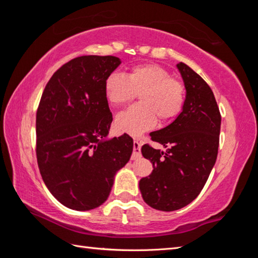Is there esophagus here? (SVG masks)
I'll return each instance as SVG.
<instances>
[{
    "label": "esophagus",
    "mask_w": 258,
    "mask_h": 258,
    "mask_svg": "<svg viewBox=\"0 0 258 258\" xmlns=\"http://www.w3.org/2000/svg\"><path fill=\"white\" fill-rule=\"evenodd\" d=\"M139 158H141V150H140V143L137 141V140H134V142H133V152H132V157H131V159L137 160Z\"/></svg>",
    "instance_id": "obj_1"
}]
</instances>
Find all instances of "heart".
I'll return each instance as SVG.
<instances>
[{
  "instance_id": "obj_1",
  "label": "heart",
  "mask_w": 258,
  "mask_h": 258,
  "mask_svg": "<svg viewBox=\"0 0 258 258\" xmlns=\"http://www.w3.org/2000/svg\"><path fill=\"white\" fill-rule=\"evenodd\" d=\"M141 103L117 117L116 126L139 135L154 127L157 119L169 121L180 115L185 104V85L157 63H143L130 69L127 77L112 73L104 81V95L112 107L119 108L138 97Z\"/></svg>"
}]
</instances>
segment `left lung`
<instances>
[{"label": "left lung", "instance_id": "1", "mask_svg": "<svg viewBox=\"0 0 258 258\" xmlns=\"http://www.w3.org/2000/svg\"><path fill=\"white\" fill-rule=\"evenodd\" d=\"M186 97L177 118L152 132L151 140L166 148L142 147V155L154 165L140 181L142 198L150 207L172 212L190 204L206 184L215 164L220 143L221 113L211 87L187 64L177 63Z\"/></svg>", "mask_w": 258, "mask_h": 258}]
</instances>
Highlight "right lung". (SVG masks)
Listing matches in <instances>:
<instances>
[{
	"mask_svg": "<svg viewBox=\"0 0 258 258\" xmlns=\"http://www.w3.org/2000/svg\"><path fill=\"white\" fill-rule=\"evenodd\" d=\"M120 64L112 55H82L56 71L36 112V158L47 189L63 206L90 211L109 197L128 163L133 139L104 140L112 113L104 81Z\"/></svg>",
	"mask_w": 258,
	"mask_h": 258,
	"instance_id": "1",
	"label": "right lung"
}]
</instances>
